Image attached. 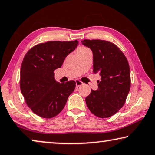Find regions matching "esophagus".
I'll list each match as a JSON object with an SVG mask.
<instances>
[{"instance_id":"obj_1","label":"esophagus","mask_w":155,"mask_h":155,"mask_svg":"<svg viewBox=\"0 0 155 155\" xmlns=\"http://www.w3.org/2000/svg\"><path fill=\"white\" fill-rule=\"evenodd\" d=\"M84 84L83 82H81V81H80L79 80H75V85H76V87L78 88L81 87V86H82Z\"/></svg>"}]
</instances>
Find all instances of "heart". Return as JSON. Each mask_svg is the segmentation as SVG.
I'll return each instance as SVG.
<instances>
[{"label":"heart","instance_id":"heart-1","mask_svg":"<svg viewBox=\"0 0 155 155\" xmlns=\"http://www.w3.org/2000/svg\"><path fill=\"white\" fill-rule=\"evenodd\" d=\"M88 50H89L88 49H87V48H86V47H80L79 49H78V51H77V53H79V52H82V51H88Z\"/></svg>","mask_w":155,"mask_h":155}]
</instances>
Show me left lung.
<instances>
[{
	"label": "left lung",
	"instance_id": "1",
	"mask_svg": "<svg viewBox=\"0 0 155 155\" xmlns=\"http://www.w3.org/2000/svg\"><path fill=\"white\" fill-rule=\"evenodd\" d=\"M93 55V70L99 74L97 90L91 89L86 97L88 108L93 115L107 118L115 115L125 104L130 88L128 60L115 44L101 40H84Z\"/></svg>",
	"mask_w": 155,
	"mask_h": 155
}]
</instances>
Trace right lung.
<instances>
[{
  "label": "right lung",
  "instance_id": "obj_1",
  "mask_svg": "<svg viewBox=\"0 0 155 155\" xmlns=\"http://www.w3.org/2000/svg\"><path fill=\"white\" fill-rule=\"evenodd\" d=\"M78 41H49L33 47L25 55L20 68V87L27 105L43 118L58 115L75 90V82L60 83L54 71L78 47Z\"/></svg>",
  "mask_w": 155,
  "mask_h": 155
}]
</instances>
